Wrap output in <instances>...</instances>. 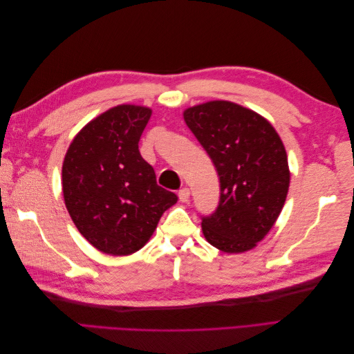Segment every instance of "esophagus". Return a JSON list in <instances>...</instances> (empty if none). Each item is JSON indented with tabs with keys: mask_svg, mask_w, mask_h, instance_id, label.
Segmentation results:
<instances>
[{
	"mask_svg": "<svg viewBox=\"0 0 354 354\" xmlns=\"http://www.w3.org/2000/svg\"><path fill=\"white\" fill-rule=\"evenodd\" d=\"M190 198V190L187 187H183L181 190H178V199L181 202H187Z\"/></svg>",
	"mask_w": 354,
	"mask_h": 354,
	"instance_id": "esophagus-1",
	"label": "esophagus"
}]
</instances>
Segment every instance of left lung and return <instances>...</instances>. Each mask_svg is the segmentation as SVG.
I'll list each match as a JSON object with an SVG mask.
<instances>
[{"instance_id":"left-lung-1","label":"left lung","mask_w":354,"mask_h":354,"mask_svg":"<svg viewBox=\"0 0 354 354\" xmlns=\"http://www.w3.org/2000/svg\"><path fill=\"white\" fill-rule=\"evenodd\" d=\"M220 177V203L202 220L208 243L227 254L255 248L279 217L291 171L274 127L252 109L209 100L183 111Z\"/></svg>"}]
</instances>
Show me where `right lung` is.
<instances>
[{
  "instance_id": "add662e5",
  "label": "right lung",
  "mask_w": 354,
  "mask_h": 354,
  "mask_svg": "<svg viewBox=\"0 0 354 354\" xmlns=\"http://www.w3.org/2000/svg\"><path fill=\"white\" fill-rule=\"evenodd\" d=\"M152 109L118 104L85 124L62 167V192L78 232L108 255H131L152 238L165 209L177 202L158 186L138 151Z\"/></svg>"
}]
</instances>
